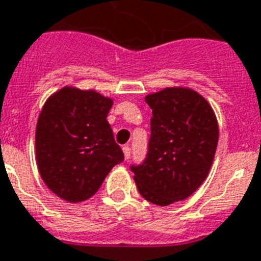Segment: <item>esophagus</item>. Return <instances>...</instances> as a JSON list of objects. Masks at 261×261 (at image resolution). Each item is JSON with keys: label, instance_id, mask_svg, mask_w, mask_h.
Listing matches in <instances>:
<instances>
[{"label": "esophagus", "instance_id": "obj_1", "mask_svg": "<svg viewBox=\"0 0 261 261\" xmlns=\"http://www.w3.org/2000/svg\"><path fill=\"white\" fill-rule=\"evenodd\" d=\"M123 154H124V160H128L131 155V149L128 145H124L123 146Z\"/></svg>", "mask_w": 261, "mask_h": 261}]
</instances>
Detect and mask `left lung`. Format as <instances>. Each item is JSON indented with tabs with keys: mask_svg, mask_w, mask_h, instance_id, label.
<instances>
[{
	"mask_svg": "<svg viewBox=\"0 0 261 261\" xmlns=\"http://www.w3.org/2000/svg\"><path fill=\"white\" fill-rule=\"evenodd\" d=\"M151 108L146 160L131 167L139 194L168 206L192 195L208 176L218 145V122L198 92L172 87L147 94Z\"/></svg>",
	"mask_w": 261,
	"mask_h": 261,
	"instance_id": "obj_1",
	"label": "left lung"
}]
</instances>
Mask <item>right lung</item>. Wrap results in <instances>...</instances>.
<instances>
[{
	"instance_id": "1",
	"label": "right lung",
	"mask_w": 261,
	"mask_h": 261,
	"mask_svg": "<svg viewBox=\"0 0 261 261\" xmlns=\"http://www.w3.org/2000/svg\"><path fill=\"white\" fill-rule=\"evenodd\" d=\"M114 101L93 89L63 87L39 114L35 153L43 181L69 203L93 196L124 155L107 115Z\"/></svg>"
}]
</instances>
